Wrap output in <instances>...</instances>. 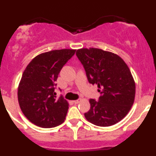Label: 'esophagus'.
<instances>
[{
    "mask_svg": "<svg viewBox=\"0 0 156 156\" xmlns=\"http://www.w3.org/2000/svg\"><path fill=\"white\" fill-rule=\"evenodd\" d=\"M80 99H77V100H75V101H73V103L74 104H78V103H80Z\"/></svg>",
    "mask_w": 156,
    "mask_h": 156,
    "instance_id": "34e87169",
    "label": "esophagus"
}]
</instances>
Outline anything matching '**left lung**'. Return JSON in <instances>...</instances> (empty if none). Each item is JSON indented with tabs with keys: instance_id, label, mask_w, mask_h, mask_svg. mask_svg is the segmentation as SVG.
I'll return each mask as SVG.
<instances>
[{
	"instance_id": "8db88e82",
	"label": "left lung",
	"mask_w": 156,
	"mask_h": 156,
	"mask_svg": "<svg viewBox=\"0 0 156 156\" xmlns=\"http://www.w3.org/2000/svg\"><path fill=\"white\" fill-rule=\"evenodd\" d=\"M84 68L88 82L97 84L100 97L90 99L84 113L87 121L109 126L122 120L133 105L135 83L127 65L119 56L98 48H82L76 52Z\"/></svg>"
}]
</instances>
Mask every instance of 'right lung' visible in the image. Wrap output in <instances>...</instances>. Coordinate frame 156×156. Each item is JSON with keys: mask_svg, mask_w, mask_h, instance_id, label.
Instances as JSON below:
<instances>
[{"mask_svg": "<svg viewBox=\"0 0 156 156\" xmlns=\"http://www.w3.org/2000/svg\"><path fill=\"white\" fill-rule=\"evenodd\" d=\"M75 51L62 49L41 54L23 72L18 89V100L23 113L36 126L51 128L64 122L69 103L62 96L56 98L55 81Z\"/></svg>", "mask_w": 156, "mask_h": 156, "instance_id": "1", "label": "right lung"}]
</instances>
